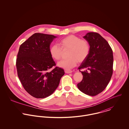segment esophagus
<instances>
[{"mask_svg":"<svg viewBox=\"0 0 129 129\" xmlns=\"http://www.w3.org/2000/svg\"><path fill=\"white\" fill-rule=\"evenodd\" d=\"M73 72V71H65V73L66 74H71Z\"/></svg>","mask_w":129,"mask_h":129,"instance_id":"esophagus-1","label":"esophagus"}]
</instances>
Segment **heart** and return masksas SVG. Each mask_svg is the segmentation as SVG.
Listing matches in <instances>:
<instances>
[{"label": "heart", "mask_w": 129, "mask_h": 129, "mask_svg": "<svg viewBox=\"0 0 129 129\" xmlns=\"http://www.w3.org/2000/svg\"><path fill=\"white\" fill-rule=\"evenodd\" d=\"M58 45L51 46L49 52L51 56L56 61L61 58L62 51L68 50V58L59 62V67L69 70L74 67L77 62H82L88 56L90 52V46L88 41L85 39H80L75 35H71L64 37L58 42Z\"/></svg>", "instance_id": "obj_1"}]
</instances>
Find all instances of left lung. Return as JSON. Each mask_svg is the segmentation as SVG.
Listing matches in <instances>:
<instances>
[{
	"mask_svg": "<svg viewBox=\"0 0 129 129\" xmlns=\"http://www.w3.org/2000/svg\"><path fill=\"white\" fill-rule=\"evenodd\" d=\"M83 38L90 46L87 58L78 67L83 75L77 84L80 91L90 96L102 92L108 84L113 74V51L107 41L99 34L87 33ZM81 69H86L83 72Z\"/></svg>",
	"mask_w": 129,
	"mask_h": 129,
	"instance_id": "8db88e82",
	"label": "left lung"
}]
</instances>
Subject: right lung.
Listing matches in <instances>:
<instances>
[{
  "label": "right lung",
  "instance_id": "1",
  "mask_svg": "<svg viewBox=\"0 0 129 129\" xmlns=\"http://www.w3.org/2000/svg\"><path fill=\"white\" fill-rule=\"evenodd\" d=\"M56 37L35 33L19 48L16 63L19 78L25 90L36 98H44L52 94L64 74V70L58 67L49 72L55 66L49 50Z\"/></svg>",
  "mask_w": 129,
  "mask_h": 129
}]
</instances>
